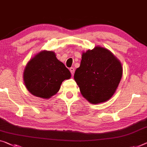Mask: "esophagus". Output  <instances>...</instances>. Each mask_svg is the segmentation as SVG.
Wrapping results in <instances>:
<instances>
[{
    "label": "esophagus",
    "mask_w": 147,
    "mask_h": 147,
    "mask_svg": "<svg viewBox=\"0 0 147 147\" xmlns=\"http://www.w3.org/2000/svg\"><path fill=\"white\" fill-rule=\"evenodd\" d=\"M69 70H70V72H71V74H72V75H73V74L74 73V69L73 67H71L69 69Z\"/></svg>",
    "instance_id": "1"
}]
</instances>
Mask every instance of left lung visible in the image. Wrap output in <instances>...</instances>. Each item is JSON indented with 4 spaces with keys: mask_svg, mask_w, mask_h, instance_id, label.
I'll use <instances>...</instances> for the list:
<instances>
[{
    "mask_svg": "<svg viewBox=\"0 0 147 147\" xmlns=\"http://www.w3.org/2000/svg\"><path fill=\"white\" fill-rule=\"evenodd\" d=\"M121 63L108 49L96 47L83 53L74 75L82 95L92 104L108 100L121 80Z\"/></svg>",
    "mask_w": 147,
    "mask_h": 147,
    "instance_id": "8db88e82",
    "label": "left lung"
}]
</instances>
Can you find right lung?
Wrapping results in <instances>:
<instances>
[{
    "label": "right lung",
    "mask_w": 147,
    "mask_h": 147,
    "mask_svg": "<svg viewBox=\"0 0 147 147\" xmlns=\"http://www.w3.org/2000/svg\"><path fill=\"white\" fill-rule=\"evenodd\" d=\"M71 73L51 51H43L32 58L24 71L26 87L32 94L49 98L59 90L63 81Z\"/></svg>",
    "instance_id": "add662e5"
}]
</instances>
